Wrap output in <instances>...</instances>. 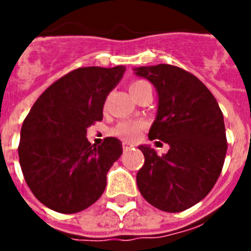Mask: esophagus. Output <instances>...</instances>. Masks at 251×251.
Listing matches in <instances>:
<instances>
[{"instance_id":"esophagus-1","label":"esophagus","mask_w":251,"mask_h":251,"mask_svg":"<svg viewBox=\"0 0 251 251\" xmlns=\"http://www.w3.org/2000/svg\"><path fill=\"white\" fill-rule=\"evenodd\" d=\"M131 147H133V145H131V143H127V142H122V149H124V151L131 149Z\"/></svg>"}]
</instances>
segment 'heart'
<instances>
[{
  "label": "heart",
  "mask_w": 251,
  "mask_h": 251,
  "mask_svg": "<svg viewBox=\"0 0 251 251\" xmlns=\"http://www.w3.org/2000/svg\"><path fill=\"white\" fill-rule=\"evenodd\" d=\"M145 83V82H133L130 84V90H133L139 84ZM145 127V124L141 121H131V120H126V121H121L120 124L114 126L113 129L110 130V133L116 135V137L121 138L122 141L126 142H134L137 141L139 134Z\"/></svg>",
  "instance_id": "1"
}]
</instances>
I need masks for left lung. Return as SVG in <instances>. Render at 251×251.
Returning <instances> with one entry per match:
<instances>
[{
	"mask_svg": "<svg viewBox=\"0 0 251 251\" xmlns=\"http://www.w3.org/2000/svg\"><path fill=\"white\" fill-rule=\"evenodd\" d=\"M134 72L157 92L149 138L169 145L161 156L147 145L138 147L145 155L138 189L153 207L181 212L201 202L220 176L226 153L224 117L214 95L190 73L167 64Z\"/></svg>",
	"mask_w": 251,
	"mask_h": 251,
	"instance_id": "obj_1",
	"label": "left lung"
}]
</instances>
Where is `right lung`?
<instances>
[{"label":"right lung","instance_id":"add662e5","mask_svg":"<svg viewBox=\"0 0 251 251\" xmlns=\"http://www.w3.org/2000/svg\"><path fill=\"white\" fill-rule=\"evenodd\" d=\"M125 66L76 69L40 95L23 121L18 147L25 179L44 206L75 214L105 190L106 173L122 153L113 137L91 146L87 129L102 120L106 96Z\"/></svg>","mask_w":251,"mask_h":251}]
</instances>
